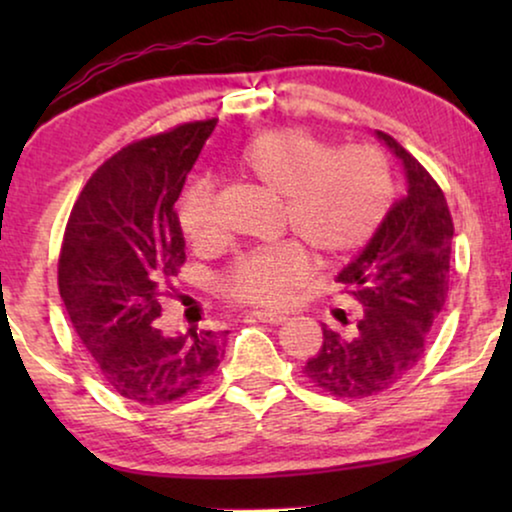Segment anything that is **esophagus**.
<instances>
[{
  "label": "esophagus",
  "instance_id": "1",
  "mask_svg": "<svg viewBox=\"0 0 512 512\" xmlns=\"http://www.w3.org/2000/svg\"><path fill=\"white\" fill-rule=\"evenodd\" d=\"M251 317L254 319H258V321H263V324H270V326H279V324H284L286 319V314H279V312H265V310H261V312H254L251 314Z\"/></svg>",
  "mask_w": 512,
  "mask_h": 512
}]
</instances>
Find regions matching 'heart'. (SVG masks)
<instances>
[{
  "mask_svg": "<svg viewBox=\"0 0 512 512\" xmlns=\"http://www.w3.org/2000/svg\"><path fill=\"white\" fill-rule=\"evenodd\" d=\"M235 170L261 191L282 198V233L296 242L251 251L223 277L230 303L282 307L319 263L356 254L382 226L394 202V177L382 153L368 146L333 149L305 128H272L249 139ZM179 226L195 249H214V188L198 179L179 200Z\"/></svg>",
  "mask_w": 512,
  "mask_h": 512,
  "instance_id": "1",
  "label": "heart"
}]
</instances>
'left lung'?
Here are the masks:
<instances>
[{"label":"left lung","mask_w":512,"mask_h":512,"mask_svg":"<svg viewBox=\"0 0 512 512\" xmlns=\"http://www.w3.org/2000/svg\"><path fill=\"white\" fill-rule=\"evenodd\" d=\"M377 137L403 160L408 193L338 275L363 307L354 335L340 338L324 326V347L303 368L314 387L349 401L389 391L422 361L450 289L454 223L443 188L394 137Z\"/></svg>","instance_id":"left-lung-1"}]
</instances>
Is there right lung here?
Returning a JSON list of instances; mask_svg holds the SVG:
<instances>
[{"label": "right lung", "mask_w": 512, "mask_h": 512, "mask_svg": "<svg viewBox=\"0 0 512 512\" xmlns=\"http://www.w3.org/2000/svg\"><path fill=\"white\" fill-rule=\"evenodd\" d=\"M219 118L123 146L86 181L62 237L58 289L111 391L139 405L195 394L216 375L228 331L165 335L160 298L186 263L174 202Z\"/></svg>", "instance_id": "add662e5"}]
</instances>
